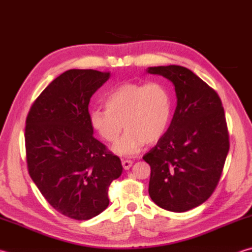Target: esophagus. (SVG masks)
I'll return each instance as SVG.
<instances>
[{"instance_id":"obj_1","label":"esophagus","mask_w":252,"mask_h":252,"mask_svg":"<svg viewBox=\"0 0 252 252\" xmlns=\"http://www.w3.org/2000/svg\"><path fill=\"white\" fill-rule=\"evenodd\" d=\"M132 165H133V161H132V160H130V159H125V160H122V166H123V168H125L126 170L130 169L131 167H132Z\"/></svg>"}]
</instances>
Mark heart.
<instances>
[{"label":"heart","instance_id":"b5f03b06","mask_svg":"<svg viewBox=\"0 0 252 252\" xmlns=\"http://www.w3.org/2000/svg\"><path fill=\"white\" fill-rule=\"evenodd\" d=\"M106 109L96 108L90 112L92 129L103 141L115 143L113 152L133 156L147 142L160 140L170 125L172 100L169 91L160 83H125L113 88L105 98Z\"/></svg>","mask_w":252,"mask_h":252}]
</instances>
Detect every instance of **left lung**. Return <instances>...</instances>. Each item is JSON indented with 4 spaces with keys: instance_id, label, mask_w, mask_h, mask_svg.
Masks as SVG:
<instances>
[{
    "instance_id": "1",
    "label": "left lung",
    "mask_w": 252,
    "mask_h": 252,
    "mask_svg": "<svg viewBox=\"0 0 252 252\" xmlns=\"http://www.w3.org/2000/svg\"><path fill=\"white\" fill-rule=\"evenodd\" d=\"M168 78L177 107L168 130L143 156L151 166L149 193L161 209L186 212L208 200L218 186L229 151L220 98L189 68L152 66Z\"/></svg>"
}]
</instances>
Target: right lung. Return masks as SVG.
Listing matches in <instances>:
<instances>
[{"mask_svg": "<svg viewBox=\"0 0 252 252\" xmlns=\"http://www.w3.org/2000/svg\"><path fill=\"white\" fill-rule=\"evenodd\" d=\"M109 72L68 70L44 88L25 127L28 172L49 204L86 220L109 205L108 188L122 174L118 156L94 137L88 105Z\"/></svg>", "mask_w": 252, "mask_h": 252, "instance_id": "right-lung-1", "label": "right lung"}]
</instances>
